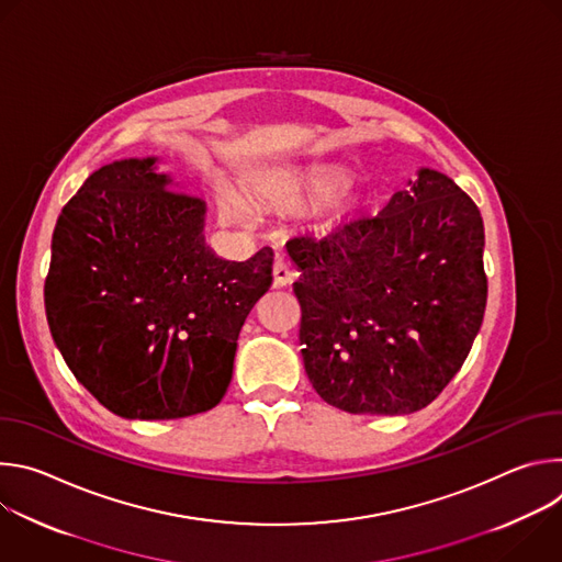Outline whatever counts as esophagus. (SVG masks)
Here are the masks:
<instances>
[{"instance_id":"esophagus-1","label":"esophagus","mask_w":562,"mask_h":562,"mask_svg":"<svg viewBox=\"0 0 562 562\" xmlns=\"http://www.w3.org/2000/svg\"><path fill=\"white\" fill-rule=\"evenodd\" d=\"M291 280H293V273H291V267H289V262L286 260H282V258H278L276 262H273V286H286V284H291Z\"/></svg>"}]
</instances>
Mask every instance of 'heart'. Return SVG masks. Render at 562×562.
Listing matches in <instances>:
<instances>
[{"instance_id": "obj_1", "label": "heart", "mask_w": 562, "mask_h": 562, "mask_svg": "<svg viewBox=\"0 0 562 562\" xmlns=\"http://www.w3.org/2000/svg\"><path fill=\"white\" fill-rule=\"evenodd\" d=\"M325 189H327V182H317L311 178H289V180L278 182L271 189V193L284 202H313L325 193ZM224 211L233 217L243 215V209H239L233 200H226Z\"/></svg>"}]
</instances>
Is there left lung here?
<instances>
[{
	"label": "left lung",
	"instance_id": "obj_1",
	"mask_svg": "<svg viewBox=\"0 0 562 562\" xmlns=\"http://www.w3.org/2000/svg\"><path fill=\"white\" fill-rule=\"evenodd\" d=\"M483 249L477 206L434 169L373 217L289 239L302 360L317 395L371 416L434 403L483 325Z\"/></svg>",
	"mask_w": 562,
	"mask_h": 562
}]
</instances>
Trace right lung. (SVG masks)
<instances>
[{"label": "right lung", "mask_w": 562, "mask_h": 562, "mask_svg": "<svg viewBox=\"0 0 562 562\" xmlns=\"http://www.w3.org/2000/svg\"><path fill=\"white\" fill-rule=\"evenodd\" d=\"M157 157L91 173L61 209L44 304L72 375L115 416L173 420L224 397L237 336L269 291L273 251L247 262L204 243L206 204Z\"/></svg>", "instance_id": "right-lung-1"}]
</instances>
